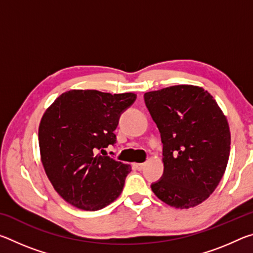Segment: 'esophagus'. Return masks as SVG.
<instances>
[{"label":"esophagus","instance_id":"esophagus-1","mask_svg":"<svg viewBox=\"0 0 253 253\" xmlns=\"http://www.w3.org/2000/svg\"><path fill=\"white\" fill-rule=\"evenodd\" d=\"M134 168L137 169V170H142L143 169H144V166H145V164L144 163H134Z\"/></svg>","mask_w":253,"mask_h":253}]
</instances>
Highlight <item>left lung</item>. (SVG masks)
<instances>
[{
  "instance_id": "1",
  "label": "left lung",
  "mask_w": 253,
  "mask_h": 253,
  "mask_svg": "<svg viewBox=\"0 0 253 253\" xmlns=\"http://www.w3.org/2000/svg\"><path fill=\"white\" fill-rule=\"evenodd\" d=\"M161 132L164 173L151 187L158 199L176 209L207 200L219 185L230 155L229 124L203 88L172 85L144 95Z\"/></svg>"
}]
</instances>
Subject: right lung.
<instances>
[{"label":"right lung","instance_id":"add662e5","mask_svg":"<svg viewBox=\"0 0 253 253\" xmlns=\"http://www.w3.org/2000/svg\"><path fill=\"white\" fill-rule=\"evenodd\" d=\"M135 100L132 92L70 90L46 109L39 126L41 161L66 202L97 211L121 195L130 166L97 152L116 143L119 117Z\"/></svg>","mask_w":253,"mask_h":253}]
</instances>
